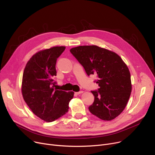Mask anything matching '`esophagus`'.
<instances>
[{
    "label": "esophagus",
    "mask_w": 155,
    "mask_h": 155,
    "mask_svg": "<svg viewBox=\"0 0 155 155\" xmlns=\"http://www.w3.org/2000/svg\"><path fill=\"white\" fill-rule=\"evenodd\" d=\"M82 93H83V91H79V92H75V94H77V95L80 94H82Z\"/></svg>",
    "instance_id": "esophagus-1"
}]
</instances>
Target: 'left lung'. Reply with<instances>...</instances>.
Instances as JSON below:
<instances>
[{
  "label": "left lung",
  "instance_id": "left-lung-1",
  "mask_svg": "<svg viewBox=\"0 0 155 155\" xmlns=\"http://www.w3.org/2000/svg\"><path fill=\"white\" fill-rule=\"evenodd\" d=\"M71 53L84 68L88 76L96 75L97 91L91 92L92 114L104 120L115 119L123 111L131 95V75L125 63L116 53L97 46L73 48Z\"/></svg>",
  "mask_w": 155,
  "mask_h": 155
}]
</instances>
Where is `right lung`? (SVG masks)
Returning <instances> with one entry per match:
<instances>
[{
  "instance_id": "1",
  "label": "right lung",
  "mask_w": 155,
  "mask_h": 155,
  "mask_svg": "<svg viewBox=\"0 0 155 155\" xmlns=\"http://www.w3.org/2000/svg\"><path fill=\"white\" fill-rule=\"evenodd\" d=\"M64 50V46H54L36 53L23 72V99L32 112L46 122H53L64 115L74 95L73 92L54 88L56 60Z\"/></svg>"
}]
</instances>
